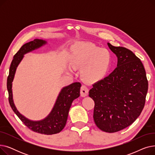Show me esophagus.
Masks as SVG:
<instances>
[{
    "label": "esophagus",
    "instance_id": "34e87169",
    "mask_svg": "<svg viewBox=\"0 0 155 155\" xmlns=\"http://www.w3.org/2000/svg\"><path fill=\"white\" fill-rule=\"evenodd\" d=\"M88 94V88L85 86V85H82L80 88V95L82 97H85L86 96H87Z\"/></svg>",
    "mask_w": 155,
    "mask_h": 155
}]
</instances>
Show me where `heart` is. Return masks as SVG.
I'll use <instances>...</instances> for the list:
<instances>
[{
  "label": "heart",
  "mask_w": 155,
  "mask_h": 155,
  "mask_svg": "<svg viewBox=\"0 0 155 155\" xmlns=\"http://www.w3.org/2000/svg\"><path fill=\"white\" fill-rule=\"evenodd\" d=\"M69 62L73 69L82 68L81 77L87 83L101 82L110 71L112 56L105 48H101L92 43H81L71 51Z\"/></svg>",
  "instance_id": "obj_1"
}]
</instances>
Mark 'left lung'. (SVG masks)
<instances>
[{
	"label": "left lung",
	"mask_w": 155,
	"mask_h": 155,
	"mask_svg": "<svg viewBox=\"0 0 155 155\" xmlns=\"http://www.w3.org/2000/svg\"><path fill=\"white\" fill-rule=\"evenodd\" d=\"M117 58V68L89 91L94 120L102 131L115 133L133 124L144 108L148 82L141 60L128 49L107 43Z\"/></svg>",
	"instance_id": "left-lung-1"
}]
</instances>
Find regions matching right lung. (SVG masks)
I'll return each instance as SVG.
<instances>
[{
	"instance_id": "obj_1",
	"label": "right lung",
	"mask_w": 155,
	"mask_h": 155,
	"mask_svg": "<svg viewBox=\"0 0 155 155\" xmlns=\"http://www.w3.org/2000/svg\"><path fill=\"white\" fill-rule=\"evenodd\" d=\"M46 44L47 41L46 40L35 39L32 41L24 44L20 48L18 53L14 55L12 61L9 74L7 77V87L9 93V101L11 107L22 123L35 132L43 134L51 135L60 133L64 127L72 102L80 96L81 84L80 82H75L62 88L50 114L45 118L39 120L29 119L19 112L14 102L12 88L16 70L23 59L24 55L37 50Z\"/></svg>"
}]
</instances>
